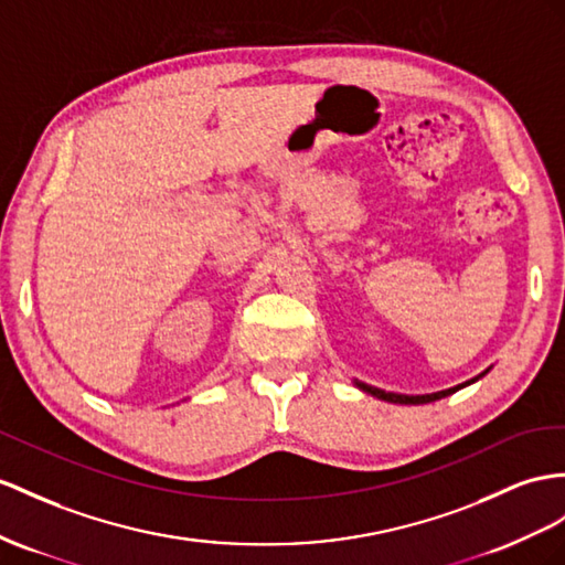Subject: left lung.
Returning <instances> with one entry per match:
<instances>
[{
  "label": "left lung",
  "mask_w": 565,
  "mask_h": 565,
  "mask_svg": "<svg viewBox=\"0 0 565 565\" xmlns=\"http://www.w3.org/2000/svg\"><path fill=\"white\" fill-rule=\"evenodd\" d=\"M489 370H484L482 374H477L475 380H468L466 384H458V386H451V388H444V392H434V394H420V396H408V394H394V392H384V388H377V386H370V384H365V382H353L360 392H365V394H370V396H377V398H382V401H388V403H401V406H423V403H431V401H439V398H446V396H451V394H456L458 388H462V386H470L472 382H477L480 377H484Z\"/></svg>",
  "instance_id": "obj_1"
}]
</instances>
